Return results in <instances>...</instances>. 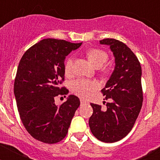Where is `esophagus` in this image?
Instances as JSON below:
<instances>
[{
  "label": "esophagus",
  "instance_id": "esophagus-1",
  "mask_svg": "<svg viewBox=\"0 0 160 160\" xmlns=\"http://www.w3.org/2000/svg\"><path fill=\"white\" fill-rule=\"evenodd\" d=\"M80 102H81V104H86V103H87V102L84 99H81Z\"/></svg>",
  "mask_w": 160,
  "mask_h": 160
}]
</instances>
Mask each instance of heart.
I'll return each instance as SVG.
<instances>
[{
    "label": "heart",
    "instance_id": "heart-1",
    "mask_svg": "<svg viewBox=\"0 0 160 160\" xmlns=\"http://www.w3.org/2000/svg\"><path fill=\"white\" fill-rule=\"evenodd\" d=\"M87 56L89 61L95 67H100L107 61L108 55L105 51L100 49H91L88 50ZM73 68V58H69L65 62V73L66 75H70L72 73ZM97 88L95 82L87 79H77L73 81L71 85L72 91L78 96L82 98H87L92 91Z\"/></svg>",
    "mask_w": 160,
    "mask_h": 160
}]
</instances>
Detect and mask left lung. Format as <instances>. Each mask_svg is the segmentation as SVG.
Here are the masks:
<instances>
[{
  "label": "left lung",
  "mask_w": 160,
  "mask_h": 160,
  "mask_svg": "<svg viewBox=\"0 0 160 160\" xmlns=\"http://www.w3.org/2000/svg\"><path fill=\"white\" fill-rule=\"evenodd\" d=\"M110 46L115 61L112 74L102 90L107 110L90 103L93 114L89 119L90 131L104 142H114L128 135L134 127L142 105V69L135 54L123 42L113 38L100 41Z\"/></svg>",
  "instance_id": "1"
}]
</instances>
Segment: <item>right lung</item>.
Instances as JSON below:
<instances>
[{
  "label": "right lung",
  "mask_w": 160,
  "mask_h": 160,
  "mask_svg": "<svg viewBox=\"0 0 160 160\" xmlns=\"http://www.w3.org/2000/svg\"><path fill=\"white\" fill-rule=\"evenodd\" d=\"M81 45L54 38L43 39L26 50L20 61L14 95L24 127L37 140L56 143L67 134L80 100L71 94L57 106L54 98L69 93L66 87H61L65 59Z\"/></svg>",
  "instance_id": "1"
}]
</instances>
